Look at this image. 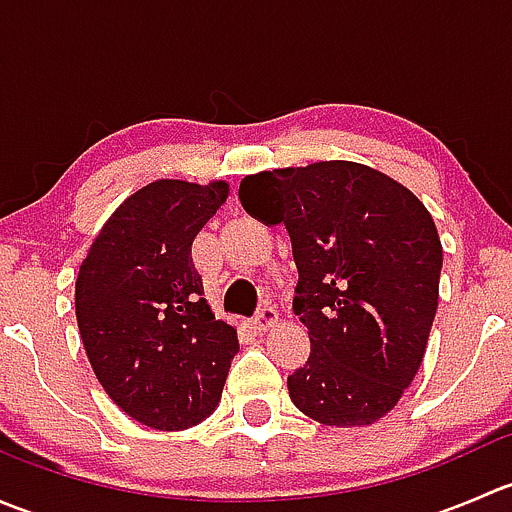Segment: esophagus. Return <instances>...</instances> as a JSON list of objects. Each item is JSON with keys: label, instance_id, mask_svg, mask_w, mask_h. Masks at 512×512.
Here are the masks:
<instances>
[{"label": "esophagus", "instance_id": "34e87169", "mask_svg": "<svg viewBox=\"0 0 512 512\" xmlns=\"http://www.w3.org/2000/svg\"><path fill=\"white\" fill-rule=\"evenodd\" d=\"M277 319H280V312H277V309L272 307V304H265V307H260V312H257L255 324L260 329H267V327H272V324H275Z\"/></svg>", "mask_w": 512, "mask_h": 512}]
</instances>
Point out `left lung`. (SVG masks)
<instances>
[{"mask_svg":"<svg viewBox=\"0 0 512 512\" xmlns=\"http://www.w3.org/2000/svg\"><path fill=\"white\" fill-rule=\"evenodd\" d=\"M240 200L292 237V307L312 342L287 376L294 406L324 426L379 421L414 381L436 317L443 250L428 210L349 160L247 175Z\"/></svg>","mask_w":512,"mask_h":512,"instance_id":"left-lung-1","label":"left lung"}]
</instances>
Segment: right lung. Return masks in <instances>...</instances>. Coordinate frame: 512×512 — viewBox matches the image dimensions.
Masks as SVG:
<instances>
[{"label":"right lung","mask_w":512,"mask_h":512,"mask_svg":"<svg viewBox=\"0 0 512 512\" xmlns=\"http://www.w3.org/2000/svg\"><path fill=\"white\" fill-rule=\"evenodd\" d=\"M225 198V183L156 180L118 205L79 270L76 319L96 379L143 426L208 418L240 349L193 262L195 235Z\"/></svg>","instance_id":"1"}]
</instances>
